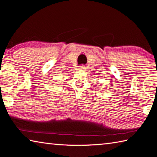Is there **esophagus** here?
I'll return each mask as SVG.
<instances>
[{"mask_svg": "<svg viewBox=\"0 0 157 157\" xmlns=\"http://www.w3.org/2000/svg\"><path fill=\"white\" fill-rule=\"evenodd\" d=\"M79 69L80 70H84L86 69V66H85V65H81V66H79Z\"/></svg>", "mask_w": 157, "mask_h": 157, "instance_id": "1", "label": "esophagus"}]
</instances>
